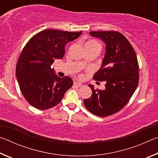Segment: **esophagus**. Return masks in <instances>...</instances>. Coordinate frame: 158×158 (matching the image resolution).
<instances>
[{
  "label": "esophagus",
  "mask_w": 158,
  "mask_h": 158,
  "mask_svg": "<svg viewBox=\"0 0 158 158\" xmlns=\"http://www.w3.org/2000/svg\"><path fill=\"white\" fill-rule=\"evenodd\" d=\"M74 84L76 85L77 87H81L82 85V84L81 82H79V81H74Z\"/></svg>",
  "instance_id": "1"
}]
</instances>
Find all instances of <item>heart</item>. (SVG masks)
<instances>
[{
  "label": "heart",
  "mask_w": 158,
  "mask_h": 158,
  "mask_svg": "<svg viewBox=\"0 0 158 158\" xmlns=\"http://www.w3.org/2000/svg\"><path fill=\"white\" fill-rule=\"evenodd\" d=\"M95 45H96V46L100 47V44H99L98 42L94 41V40H90V41L87 42L86 43H85V47H90V46H95Z\"/></svg>",
  "instance_id": "1"
}]
</instances>
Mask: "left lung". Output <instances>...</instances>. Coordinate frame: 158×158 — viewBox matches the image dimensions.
Segmentation results:
<instances>
[{"label": "left lung", "mask_w": 158, "mask_h": 158, "mask_svg": "<svg viewBox=\"0 0 158 158\" xmlns=\"http://www.w3.org/2000/svg\"><path fill=\"white\" fill-rule=\"evenodd\" d=\"M92 37L105 43V54L100 69L93 79L106 82L105 89H94L84 105L98 116L105 117L119 111L130 100L139 83L137 57L130 42L117 31H90Z\"/></svg>", "instance_id": "8db88e82"}]
</instances>
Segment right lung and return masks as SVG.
<instances>
[{"mask_svg": "<svg viewBox=\"0 0 158 158\" xmlns=\"http://www.w3.org/2000/svg\"><path fill=\"white\" fill-rule=\"evenodd\" d=\"M82 31L47 29L31 37L22 50L16 67V77L23 97L37 109L57 105L73 84V79L56 75L51 65L65 55V47Z\"/></svg>", "mask_w": 158, "mask_h": 158, "instance_id": "right-lung-1", "label": "right lung"}]
</instances>
